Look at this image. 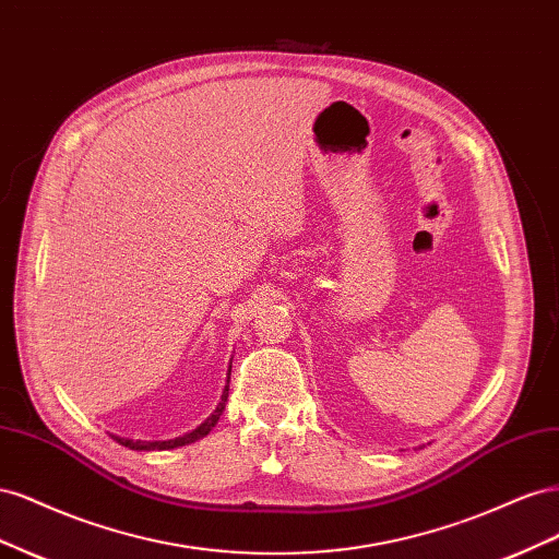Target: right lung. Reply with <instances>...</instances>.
<instances>
[{"mask_svg": "<svg viewBox=\"0 0 559 559\" xmlns=\"http://www.w3.org/2000/svg\"><path fill=\"white\" fill-rule=\"evenodd\" d=\"M226 382H230V366H228V380ZM226 401H228V384L224 389L222 401H218V405H216V411L205 421H202L200 427H195L193 431L183 433L179 438H170V441H132V438H121V436H114V433H111V438H114L116 443H121V445H126L130 450H138V452H142V450H146V452H151V450H175V448H181V445H191V443L200 441V438H205L216 427L218 417L224 415Z\"/></svg>", "mask_w": 559, "mask_h": 559, "instance_id": "1", "label": "right lung"}]
</instances>
